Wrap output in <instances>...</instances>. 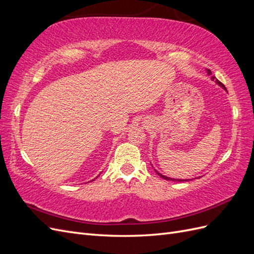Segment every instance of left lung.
I'll return each mask as SVG.
<instances>
[{
	"instance_id": "obj_1",
	"label": "left lung",
	"mask_w": 254,
	"mask_h": 254,
	"mask_svg": "<svg viewBox=\"0 0 254 254\" xmlns=\"http://www.w3.org/2000/svg\"><path fill=\"white\" fill-rule=\"evenodd\" d=\"M207 74H209V75H211V76H212V72H211L210 70H207ZM211 78H212V80H214V79H215V76H212ZM215 81H216V83H217V84H219L220 87H222V88H224L225 90H227V89H226V87L224 86V84H222V83H221V82H220L218 79H215ZM155 171H156V170H155ZM156 173H157V174H158L160 177H162L163 179H165V180H168V181H170V180H172V181H188V180H184V179H173V178H170V177H166V176H164V175H161V174H160L159 172H157V171H156Z\"/></svg>"
}]
</instances>
